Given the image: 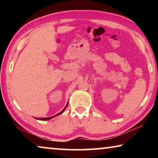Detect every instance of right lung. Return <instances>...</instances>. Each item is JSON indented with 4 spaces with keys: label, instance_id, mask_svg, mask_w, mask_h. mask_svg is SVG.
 Returning a JSON list of instances; mask_svg holds the SVG:
<instances>
[{
    "label": "right lung",
    "instance_id": "add662e5",
    "mask_svg": "<svg viewBox=\"0 0 158 158\" xmlns=\"http://www.w3.org/2000/svg\"><path fill=\"white\" fill-rule=\"evenodd\" d=\"M68 103L67 104V105L65 106V108H64L62 111H61L60 113H58V114H57L56 115H55V116H51V117H47V118H35L36 119H38V120H41V121H47V120H50V119H52V118H54V117H56V116H58V115H60V114H63V111H65V109L67 108V106H68Z\"/></svg>",
    "mask_w": 158,
    "mask_h": 158
}]
</instances>
